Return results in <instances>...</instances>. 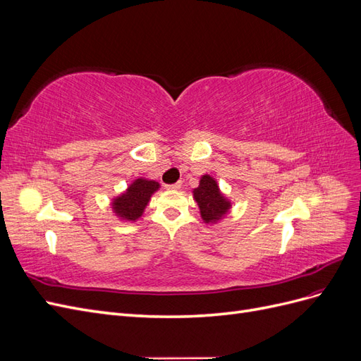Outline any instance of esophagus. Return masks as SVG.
Listing matches in <instances>:
<instances>
[{
	"label": "esophagus",
	"mask_w": 361,
	"mask_h": 361,
	"mask_svg": "<svg viewBox=\"0 0 361 361\" xmlns=\"http://www.w3.org/2000/svg\"><path fill=\"white\" fill-rule=\"evenodd\" d=\"M180 188V183H171V185H166V190H170V191H176Z\"/></svg>",
	"instance_id": "34e87169"
}]
</instances>
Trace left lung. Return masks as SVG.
<instances>
[{"label":"left lung","mask_w":361,"mask_h":361,"mask_svg":"<svg viewBox=\"0 0 361 361\" xmlns=\"http://www.w3.org/2000/svg\"><path fill=\"white\" fill-rule=\"evenodd\" d=\"M192 192L204 223H215L221 220L232 206L231 202L221 194L216 180L211 178L209 174L202 176L200 185Z\"/></svg>","instance_id":"obj_1"}]
</instances>
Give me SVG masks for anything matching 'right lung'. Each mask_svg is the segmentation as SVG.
I'll return each mask as SVG.
<instances>
[{
  "instance_id": "1",
  "label": "right lung",
  "mask_w": 361,
  "mask_h": 361,
  "mask_svg": "<svg viewBox=\"0 0 361 361\" xmlns=\"http://www.w3.org/2000/svg\"><path fill=\"white\" fill-rule=\"evenodd\" d=\"M159 188L155 180L137 179L129 185L128 190L113 200V211L117 216L126 221H135L143 215L152 194Z\"/></svg>"
}]
</instances>
